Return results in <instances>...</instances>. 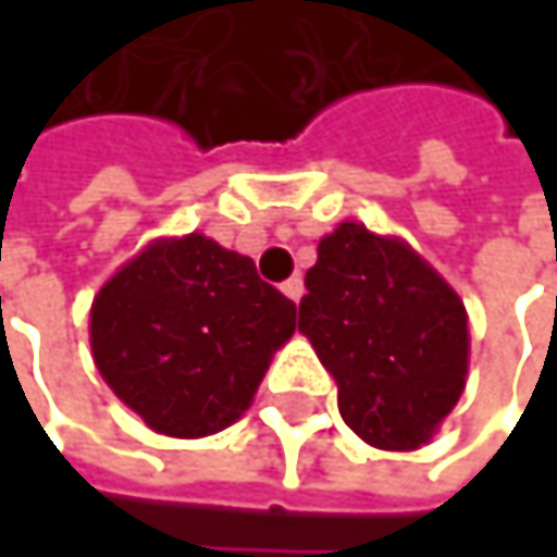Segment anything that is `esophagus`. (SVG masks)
I'll return each mask as SVG.
<instances>
[{
  "label": "esophagus",
  "mask_w": 557,
  "mask_h": 557,
  "mask_svg": "<svg viewBox=\"0 0 557 557\" xmlns=\"http://www.w3.org/2000/svg\"><path fill=\"white\" fill-rule=\"evenodd\" d=\"M280 289H283V293H286V296H289L293 302H299V299H302V293H306V286H302V277H299V274L286 280V283H283Z\"/></svg>",
  "instance_id": "esophagus-1"
}]
</instances>
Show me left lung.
<instances>
[{
  "instance_id": "left-lung-1",
  "label": "left lung",
  "mask_w": 557,
  "mask_h": 557,
  "mask_svg": "<svg viewBox=\"0 0 557 557\" xmlns=\"http://www.w3.org/2000/svg\"><path fill=\"white\" fill-rule=\"evenodd\" d=\"M299 332L338 384V412L368 445L409 451L455 409L468 312L406 245L342 222L306 274Z\"/></svg>"
}]
</instances>
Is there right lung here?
<instances>
[{"mask_svg": "<svg viewBox=\"0 0 557 557\" xmlns=\"http://www.w3.org/2000/svg\"><path fill=\"white\" fill-rule=\"evenodd\" d=\"M293 329L296 302L258 277L251 258L196 232L122 268L89 315L106 384L176 438L232 425Z\"/></svg>", "mask_w": 557, "mask_h": 557, "instance_id": "1", "label": "right lung"}]
</instances>
